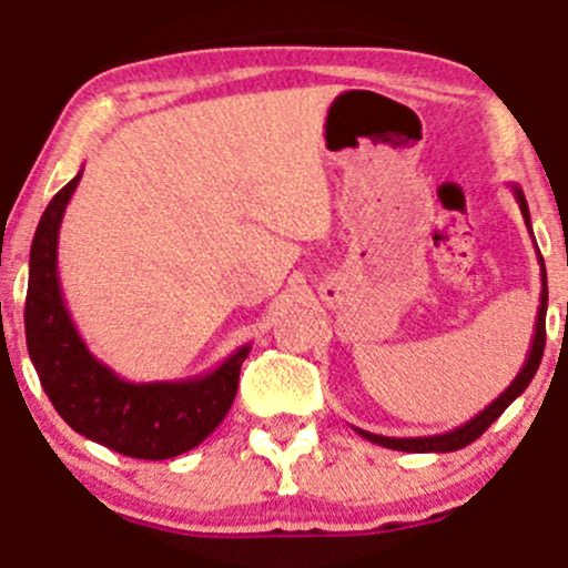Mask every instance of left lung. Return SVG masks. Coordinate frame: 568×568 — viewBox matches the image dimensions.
I'll return each mask as SVG.
<instances>
[{
    "label": "left lung",
    "instance_id": "left-lung-1",
    "mask_svg": "<svg viewBox=\"0 0 568 568\" xmlns=\"http://www.w3.org/2000/svg\"><path fill=\"white\" fill-rule=\"evenodd\" d=\"M510 189L515 194V202H518V207H520V216H524V221H526V230L531 232L529 202H526L524 192H520L518 184H510ZM531 237H534V234H531ZM534 245H537V243H534ZM537 258H539V270H542V293H539V310H537V325H534V336H531V349H529V355H526V363L520 366L518 376H515V379L510 382V387H507L505 393L497 397V400H491L484 410H478V414H475L470 422H465V425H459L456 429H448V433H440V435H422V438H387V435L366 433V429H361V427H355V433L363 435V438L371 440V443H376V446L393 448V452H408V454L459 452V448L470 446L475 438H480V435H484L486 429L499 419L501 410L510 406L515 397L524 395V389L529 387L534 374H537L539 361H542L545 315H547V272H545L542 253H539V251H537Z\"/></svg>",
    "mask_w": 568,
    "mask_h": 568
}]
</instances>
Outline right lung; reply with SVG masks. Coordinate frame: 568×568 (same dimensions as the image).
Instances as JSON below:
<instances>
[{
    "mask_svg": "<svg viewBox=\"0 0 568 568\" xmlns=\"http://www.w3.org/2000/svg\"><path fill=\"white\" fill-rule=\"evenodd\" d=\"M80 179L82 171L50 200L31 243L23 315L29 357L74 433L133 459H171L224 422L251 344L207 374L171 382H128L98 361L71 321L58 280V232Z\"/></svg>",
    "mask_w": 568,
    "mask_h": 568,
    "instance_id": "right-lung-1",
    "label": "right lung"
}]
</instances>
